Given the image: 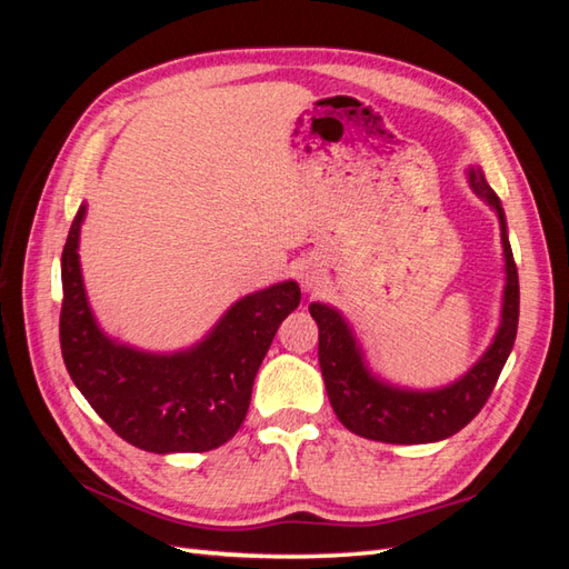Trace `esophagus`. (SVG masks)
<instances>
[{
  "label": "esophagus",
  "instance_id": "34e87169",
  "mask_svg": "<svg viewBox=\"0 0 569 569\" xmlns=\"http://www.w3.org/2000/svg\"><path fill=\"white\" fill-rule=\"evenodd\" d=\"M300 286H303V291L312 293V291H320L325 286V269L320 263H308L303 266V271H300Z\"/></svg>",
  "mask_w": 569,
  "mask_h": 569
}]
</instances>
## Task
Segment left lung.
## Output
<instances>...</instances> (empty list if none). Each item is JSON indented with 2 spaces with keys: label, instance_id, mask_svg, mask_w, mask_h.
<instances>
[{
  "label": "left lung",
  "instance_id": "left-lung-1",
  "mask_svg": "<svg viewBox=\"0 0 569 569\" xmlns=\"http://www.w3.org/2000/svg\"><path fill=\"white\" fill-rule=\"evenodd\" d=\"M469 180L477 196L485 198L499 212L506 257V291L497 340L489 347V352L469 369L465 379L430 393L383 386L369 377L355 337L340 318V312L320 303L310 306V316L320 330L318 359L332 410L347 430L361 435V438L393 445H420L450 438L485 408L506 359L511 355L518 330V303H521L518 269L509 237H506V220L497 192L489 188L479 168H471Z\"/></svg>",
  "mask_w": 569,
  "mask_h": 569
}]
</instances>
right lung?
I'll return each mask as SVG.
<instances>
[{"label": "right lung", "mask_w": 569, "mask_h": 569, "mask_svg": "<svg viewBox=\"0 0 569 569\" xmlns=\"http://www.w3.org/2000/svg\"><path fill=\"white\" fill-rule=\"evenodd\" d=\"M84 208L60 259V352L72 383L107 426L147 452H208L234 438L253 377L281 325L300 306L293 281L241 298L190 352L143 355L98 330L84 298L78 237Z\"/></svg>", "instance_id": "add662e5"}]
</instances>
